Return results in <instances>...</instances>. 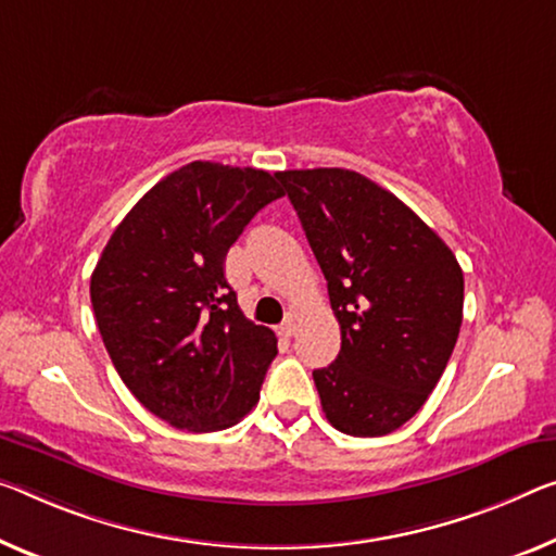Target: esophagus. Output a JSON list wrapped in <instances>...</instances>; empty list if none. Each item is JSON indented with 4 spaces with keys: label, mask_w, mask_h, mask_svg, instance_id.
I'll return each instance as SVG.
<instances>
[{
    "label": "esophagus",
    "mask_w": 556,
    "mask_h": 556,
    "mask_svg": "<svg viewBox=\"0 0 556 556\" xmlns=\"http://www.w3.org/2000/svg\"><path fill=\"white\" fill-rule=\"evenodd\" d=\"M295 328H298V315L295 313H286V320L280 323V336H295Z\"/></svg>",
    "instance_id": "esophagus-1"
}]
</instances>
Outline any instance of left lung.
Masks as SVG:
<instances>
[{
    "label": "left lung",
    "mask_w": 556,
    "mask_h": 556,
    "mask_svg": "<svg viewBox=\"0 0 556 556\" xmlns=\"http://www.w3.org/2000/svg\"><path fill=\"white\" fill-rule=\"evenodd\" d=\"M328 280L336 363L313 370L323 413L353 438H380L425 405L463 326L465 278L434 230L348 168L278 170Z\"/></svg>",
    "instance_id": "8db88e82"
}]
</instances>
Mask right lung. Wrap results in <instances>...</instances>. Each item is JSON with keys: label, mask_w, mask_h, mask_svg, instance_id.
<instances>
[{"label": "right lung", "mask_w": 556, "mask_h": 556, "mask_svg": "<svg viewBox=\"0 0 556 556\" xmlns=\"http://www.w3.org/2000/svg\"><path fill=\"white\" fill-rule=\"evenodd\" d=\"M283 195L276 176L193 161L153 186L111 233L91 273V305L134 397L189 432L236 425L278 355L226 280V253Z\"/></svg>", "instance_id": "obj_1"}]
</instances>
